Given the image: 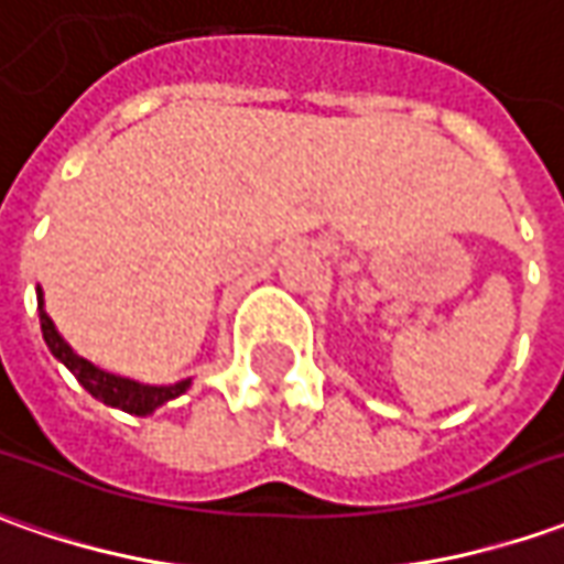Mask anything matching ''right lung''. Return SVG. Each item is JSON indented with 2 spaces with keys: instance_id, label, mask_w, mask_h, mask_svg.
<instances>
[{
  "instance_id": "add662e5",
  "label": "right lung",
  "mask_w": 564,
  "mask_h": 564,
  "mask_svg": "<svg viewBox=\"0 0 564 564\" xmlns=\"http://www.w3.org/2000/svg\"><path fill=\"white\" fill-rule=\"evenodd\" d=\"M40 305H42V293H40ZM40 324H42V336H45V346L52 348V355H55L57 361L67 364V370H70L73 377L79 379V386H83L89 394H95L98 401L110 404V408H120V411L126 413L144 416V413L156 411L160 404H166V401H172V398H178V394L185 392L187 386H191V379H182V382H175V386H141V382H132V379L105 373V370H98V367H95L91 361H86V358L73 355V348L57 336L52 317L42 312V308H40Z\"/></svg>"
}]
</instances>
